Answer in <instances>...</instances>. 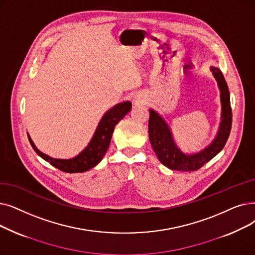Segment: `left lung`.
<instances>
[{"mask_svg": "<svg viewBox=\"0 0 255 255\" xmlns=\"http://www.w3.org/2000/svg\"><path fill=\"white\" fill-rule=\"evenodd\" d=\"M210 72L218 83L221 99V122L216 137L204 149L196 153H184L177 146L168 122L157 112L150 108L149 138L151 146L159 161L165 167L182 172L197 171L222 151L230 133L232 114L230 95L224 76L216 66H210Z\"/></svg>", "mask_w": 255, "mask_h": 255, "instance_id": "1", "label": "left lung"}]
</instances>
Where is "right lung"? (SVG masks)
I'll use <instances>...</instances> for the list:
<instances>
[{
    "instance_id": "obj_1",
    "label": "right lung",
    "mask_w": 255,
    "mask_h": 255,
    "mask_svg": "<svg viewBox=\"0 0 255 255\" xmlns=\"http://www.w3.org/2000/svg\"><path fill=\"white\" fill-rule=\"evenodd\" d=\"M131 107V102L125 101L108 109L100 122H99L95 133L90 142H88V145L78 155L70 159L51 157L36 148L29 134L28 138L34 151L42 159L51 163L53 167L65 173L85 172L96 167L103 159V156L108 150L110 140H112L116 125L130 112Z\"/></svg>"
}]
</instances>
